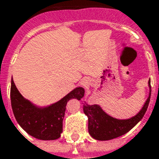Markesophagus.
I'll list each match as a JSON object with an SVG mask.
<instances>
[{
  "label": "esophagus",
  "instance_id": "esophagus-1",
  "mask_svg": "<svg viewBox=\"0 0 159 159\" xmlns=\"http://www.w3.org/2000/svg\"><path fill=\"white\" fill-rule=\"evenodd\" d=\"M90 84V79L88 77H84L82 81H81V85L83 87H88Z\"/></svg>",
  "mask_w": 159,
  "mask_h": 159
}]
</instances>
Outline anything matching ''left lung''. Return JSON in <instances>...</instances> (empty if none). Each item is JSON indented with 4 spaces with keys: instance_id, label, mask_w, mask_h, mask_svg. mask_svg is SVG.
Masks as SVG:
<instances>
[{
    "instance_id": "obj_1",
    "label": "left lung",
    "mask_w": 159,
    "mask_h": 159,
    "mask_svg": "<svg viewBox=\"0 0 159 159\" xmlns=\"http://www.w3.org/2000/svg\"><path fill=\"white\" fill-rule=\"evenodd\" d=\"M150 88L149 96L142 109L133 117L129 119H117L104 111L99 105L83 104V112L89 118V133L93 139L109 140L117 138L132 129L142 119L147 110L151 98V80L148 81Z\"/></svg>"
}]
</instances>
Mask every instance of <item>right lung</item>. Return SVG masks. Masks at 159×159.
Here are the masks:
<instances>
[{
    "mask_svg": "<svg viewBox=\"0 0 159 159\" xmlns=\"http://www.w3.org/2000/svg\"><path fill=\"white\" fill-rule=\"evenodd\" d=\"M11 105L17 122L30 135L42 140H56L63 131V119L67 102L84 96L83 88H76L67 95L47 107H38L26 100L11 81Z\"/></svg>",
    "mask_w": 159,
    "mask_h": 159,
    "instance_id": "right-lung-1",
    "label": "right lung"
}]
</instances>
